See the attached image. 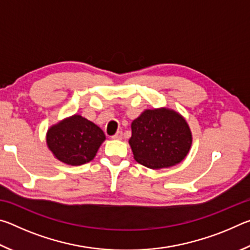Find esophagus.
<instances>
[{"mask_svg": "<svg viewBox=\"0 0 250 250\" xmlns=\"http://www.w3.org/2000/svg\"><path fill=\"white\" fill-rule=\"evenodd\" d=\"M122 137H124V133H122L121 131H118V132L113 135L112 139H115V140H121Z\"/></svg>", "mask_w": 250, "mask_h": 250, "instance_id": "34e87169", "label": "esophagus"}]
</instances>
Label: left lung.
Segmentation results:
<instances>
[{
	"label": "left lung",
	"instance_id": "8db88e82",
	"mask_svg": "<svg viewBox=\"0 0 250 250\" xmlns=\"http://www.w3.org/2000/svg\"><path fill=\"white\" fill-rule=\"evenodd\" d=\"M131 130L129 145L134 160L153 170L180 163L191 149V130L174 110L147 109L132 121Z\"/></svg>",
	"mask_w": 250,
	"mask_h": 250
}]
</instances>
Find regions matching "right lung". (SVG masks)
<instances>
[{"label": "right lung", "mask_w": 250, "mask_h": 250, "mask_svg": "<svg viewBox=\"0 0 250 250\" xmlns=\"http://www.w3.org/2000/svg\"><path fill=\"white\" fill-rule=\"evenodd\" d=\"M104 140V131L79 115L52 125L46 134L48 149L55 158L68 166L90 162Z\"/></svg>", "instance_id": "right-lung-1"}]
</instances>
